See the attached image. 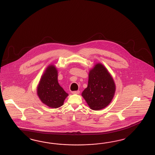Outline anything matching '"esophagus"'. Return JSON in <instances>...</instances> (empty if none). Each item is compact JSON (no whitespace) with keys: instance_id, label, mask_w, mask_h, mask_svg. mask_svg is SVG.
I'll return each mask as SVG.
<instances>
[{"instance_id":"34e87169","label":"esophagus","mask_w":155,"mask_h":155,"mask_svg":"<svg viewBox=\"0 0 155 155\" xmlns=\"http://www.w3.org/2000/svg\"><path fill=\"white\" fill-rule=\"evenodd\" d=\"M80 91H72V93L73 94H79L80 93Z\"/></svg>"}]
</instances>
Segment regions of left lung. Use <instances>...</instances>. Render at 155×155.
Masks as SVG:
<instances>
[{"label": "left lung", "mask_w": 155, "mask_h": 155, "mask_svg": "<svg viewBox=\"0 0 155 155\" xmlns=\"http://www.w3.org/2000/svg\"><path fill=\"white\" fill-rule=\"evenodd\" d=\"M116 91L112 77L101 64H97L90 70L87 87L82 93L91 109L99 110L112 101Z\"/></svg>", "instance_id": "1"}]
</instances>
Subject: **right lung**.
Listing matches in <instances>:
<instances>
[{
  "label": "right lung",
  "mask_w": 155,
  "mask_h": 155,
  "mask_svg": "<svg viewBox=\"0 0 155 155\" xmlns=\"http://www.w3.org/2000/svg\"><path fill=\"white\" fill-rule=\"evenodd\" d=\"M37 94L44 104L51 108L63 105L68 96L58 84V71L54 64L49 65L41 77L37 87Z\"/></svg>",
  "instance_id": "right-lung-1"
}]
</instances>
